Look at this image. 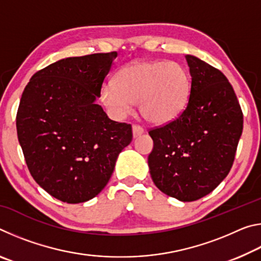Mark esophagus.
Instances as JSON below:
<instances>
[{
    "instance_id": "esophagus-1",
    "label": "esophagus",
    "mask_w": 261,
    "mask_h": 261,
    "mask_svg": "<svg viewBox=\"0 0 261 261\" xmlns=\"http://www.w3.org/2000/svg\"><path fill=\"white\" fill-rule=\"evenodd\" d=\"M144 134V129L139 125H134L132 126V135H134V138H137Z\"/></svg>"
}]
</instances>
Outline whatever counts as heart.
I'll list each match as a JSON object with an SVG mask.
<instances>
[{"mask_svg": "<svg viewBox=\"0 0 261 261\" xmlns=\"http://www.w3.org/2000/svg\"><path fill=\"white\" fill-rule=\"evenodd\" d=\"M191 82L188 70L177 62L135 61L118 70L114 84H105L100 99L117 120L126 117L135 103L152 124L176 120L188 105Z\"/></svg>", "mask_w": 261, "mask_h": 261, "instance_id": "b5f03b06", "label": "heart"}]
</instances>
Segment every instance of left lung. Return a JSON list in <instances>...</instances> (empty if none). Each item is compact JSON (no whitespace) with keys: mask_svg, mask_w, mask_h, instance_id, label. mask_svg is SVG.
<instances>
[{"mask_svg":"<svg viewBox=\"0 0 261 261\" xmlns=\"http://www.w3.org/2000/svg\"><path fill=\"white\" fill-rule=\"evenodd\" d=\"M191 76L188 105L178 118L148 132V168L156 188L179 201L211 193L230 171L243 131V114L224 74L185 55Z\"/></svg>","mask_w":261,"mask_h":261,"instance_id":"left-lung-1","label":"left lung"}]
</instances>
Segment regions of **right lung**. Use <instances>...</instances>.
Masks as SVG:
<instances>
[{"label":"right lung","mask_w":261,"mask_h":261,"mask_svg":"<svg viewBox=\"0 0 261 261\" xmlns=\"http://www.w3.org/2000/svg\"><path fill=\"white\" fill-rule=\"evenodd\" d=\"M117 53L67 57L34 73L21 94L16 125L31 175L56 199L79 204L102 191L130 124L95 102Z\"/></svg>","instance_id":"obj_1"}]
</instances>
